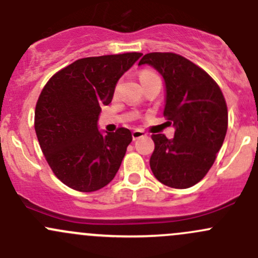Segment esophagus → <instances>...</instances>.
I'll return each mask as SVG.
<instances>
[{"label":"esophagus","instance_id":"obj_1","mask_svg":"<svg viewBox=\"0 0 258 258\" xmlns=\"http://www.w3.org/2000/svg\"><path fill=\"white\" fill-rule=\"evenodd\" d=\"M145 135L146 134L144 131H142V130H135V131L132 132V139L137 140V139H140V137H144Z\"/></svg>","mask_w":258,"mask_h":258}]
</instances>
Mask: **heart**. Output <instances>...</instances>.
I'll return each instance as SVG.
<instances>
[{
	"mask_svg": "<svg viewBox=\"0 0 258 258\" xmlns=\"http://www.w3.org/2000/svg\"><path fill=\"white\" fill-rule=\"evenodd\" d=\"M150 76H156V75L153 74V72L148 71V70H144V71H142L141 74H140V80L145 79V77H150Z\"/></svg>",
	"mask_w": 258,
	"mask_h": 258,
	"instance_id": "obj_1",
	"label": "heart"
}]
</instances>
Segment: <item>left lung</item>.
<instances>
[{"mask_svg":"<svg viewBox=\"0 0 258 258\" xmlns=\"http://www.w3.org/2000/svg\"><path fill=\"white\" fill-rule=\"evenodd\" d=\"M163 77L166 103L163 116L175 127V137L152 135L155 151L150 166L155 177L172 188H188L212 167L227 132V105L222 91L206 71L172 52L145 54Z\"/></svg>","mask_w":258,"mask_h":258,"instance_id":"obj_1","label":"left lung"}]
</instances>
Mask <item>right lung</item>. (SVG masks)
I'll return each instance as SVG.
<instances>
[{"label":"right lung","instance_id":"1","mask_svg":"<svg viewBox=\"0 0 258 258\" xmlns=\"http://www.w3.org/2000/svg\"><path fill=\"white\" fill-rule=\"evenodd\" d=\"M142 56L139 52L86 57L54 74L35 110V131L56 177L80 192H93L112 181L121 166L131 131L102 135L101 107L111 103L122 75Z\"/></svg>","mask_w":258,"mask_h":258}]
</instances>
